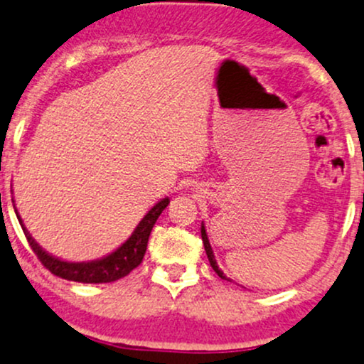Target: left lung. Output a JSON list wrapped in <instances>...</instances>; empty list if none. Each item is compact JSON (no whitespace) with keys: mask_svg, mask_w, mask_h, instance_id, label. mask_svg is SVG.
<instances>
[{"mask_svg":"<svg viewBox=\"0 0 364 364\" xmlns=\"http://www.w3.org/2000/svg\"><path fill=\"white\" fill-rule=\"evenodd\" d=\"M200 237H203V243H204V250H206V254H208V259H209V264H211V267H213V271L216 272L218 276L221 277V279H226V281H230L228 277H226L225 274H223V271H221L220 267H218V262H216V259H215V254H213V249H211V243H209V238H208V233H206V228H204V223L200 225Z\"/></svg>","mask_w":364,"mask_h":364,"instance_id":"8db88e82","label":"left lung"}]
</instances>
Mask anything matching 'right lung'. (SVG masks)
<instances>
[{
    "mask_svg": "<svg viewBox=\"0 0 364 364\" xmlns=\"http://www.w3.org/2000/svg\"><path fill=\"white\" fill-rule=\"evenodd\" d=\"M13 200V199H11ZM170 199L165 198L160 203H156L149 211L144 215L143 220L139 221V225L136 226L134 232L126 242L119 247L117 250H114L112 254L105 255V257L90 260V262H68V260H61L54 255L47 254L46 250H42V247L33 240L32 235L28 233V230L23 226V221L16 211V218H18L21 230H23L25 237L32 247V250L36 252L37 259L41 260L42 266L49 269L54 276L63 277L68 281H76V283H87V284H100V283H112V281L121 279V277L127 276L132 269H136L141 264V260L144 257V252L148 247V238L151 233L153 226H155L158 216L161 215V211L168 206Z\"/></svg>",
    "mask_w": 364,
    "mask_h": 364,
    "instance_id": "1",
    "label": "right lung"
}]
</instances>
